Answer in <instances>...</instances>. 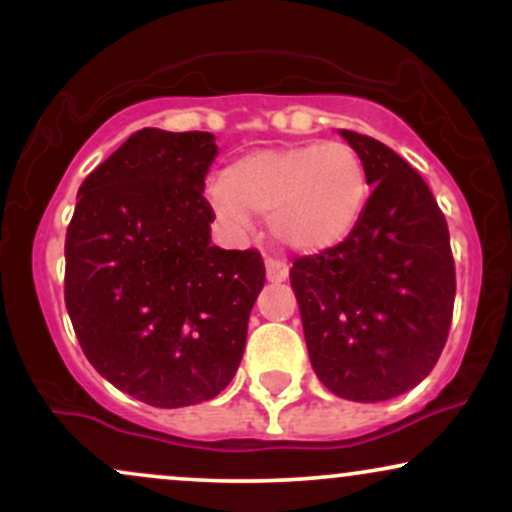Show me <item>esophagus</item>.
Wrapping results in <instances>:
<instances>
[{"label": "esophagus", "mask_w": 512, "mask_h": 512, "mask_svg": "<svg viewBox=\"0 0 512 512\" xmlns=\"http://www.w3.org/2000/svg\"><path fill=\"white\" fill-rule=\"evenodd\" d=\"M267 279L272 281V284H279V281H286V276H289V264L284 260H267Z\"/></svg>", "instance_id": "esophagus-1"}]
</instances>
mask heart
<instances>
[{"label":"heart","mask_w":512,"mask_h":512,"mask_svg":"<svg viewBox=\"0 0 512 512\" xmlns=\"http://www.w3.org/2000/svg\"><path fill=\"white\" fill-rule=\"evenodd\" d=\"M366 199V166L344 142L252 151L209 185L211 209L231 231H248L257 211L269 216L274 238L296 252L342 243Z\"/></svg>","instance_id":"b5f03b06"}]
</instances>
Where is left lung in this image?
Instances as JSON below:
<instances>
[{
  "label": "left lung",
  "instance_id": "left-lung-1",
  "mask_svg": "<svg viewBox=\"0 0 512 512\" xmlns=\"http://www.w3.org/2000/svg\"><path fill=\"white\" fill-rule=\"evenodd\" d=\"M373 185L342 243L298 257L291 289L315 375L337 397L385 402L436 366L455 303V262L443 211L390 146L339 129Z\"/></svg>",
  "mask_w": 512,
  "mask_h": 512
}]
</instances>
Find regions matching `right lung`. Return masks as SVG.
<instances>
[{
    "label": "right lung",
    "mask_w": 512,
    "mask_h": 512,
    "mask_svg": "<svg viewBox=\"0 0 512 512\" xmlns=\"http://www.w3.org/2000/svg\"><path fill=\"white\" fill-rule=\"evenodd\" d=\"M209 132L146 127L79 187L64 303L91 366L161 409L207 402L233 380L264 286L257 250L211 245Z\"/></svg>",
    "instance_id": "1"
}]
</instances>
